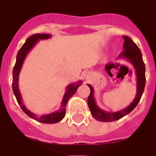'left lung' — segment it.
I'll list each match as a JSON object with an SVG mask.
<instances>
[{
  "label": "left lung",
  "instance_id": "obj_1",
  "mask_svg": "<svg viewBox=\"0 0 156 156\" xmlns=\"http://www.w3.org/2000/svg\"><path fill=\"white\" fill-rule=\"evenodd\" d=\"M122 37L124 39L123 47H122L123 51L118 56L117 59H126L133 65L135 69L136 76H137V93L133 101L126 108L120 111L111 112L105 111L99 108L94 98V90L93 87L90 84H87V86L90 89V94L87 98L88 107L90 108L92 116L95 119L101 122H112V121L118 120L133 111V108L140 101V98L144 92V87H145V66L143 62L142 55H141L140 50L129 37L126 36H122ZM106 70L108 73V67H106Z\"/></svg>",
  "mask_w": 156,
  "mask_h": 156
}]
</instances>
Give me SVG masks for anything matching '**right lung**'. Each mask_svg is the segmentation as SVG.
Returning <instances> with one entry per match:
<instances>
[{
    "instance_id": "obj_1",
    "label": "right lung",
    "mask_w": 156,
    "mask_h": 156,
    "mask_svg": "<svg viewBox=\"0 0 156 156\" xmlns=\"http://www.w3.org/2000/svg\"><path fill=\"white\" fill-rule=\"evenodd\" d=\"M51 37V34H34V35L31 36L27 40V41L25 42L24 44L23 45L20 50L19 51L16 56V62L15 66L13 68V80H12V89H13L14 94L16 96V100H17L18 103L20 105L21 108L23 111L25 113L27 114L28 116H30L32 119H35V120L38 121L40 122H43V123H56L58 122L64 118L65 115H66V104L68 102L69 99L72 98V96L76 93L78 87L82 84L83 81L79 80L76 83H72L70 84L67 86L66 89V92L63 96L62 101L61 102V106L58 111L53 112L51 113L46 114V115H37L36 114L33 113L31 111L27 109V107L24 105L23 102V98L21 97V94L19 91V76L20 71H21L22 66H23L24 60L28 55L29 52L31 51V49L35 46L37 44V42L40 40H47L49 39Z\"/></svg>"
}]
</instances>
